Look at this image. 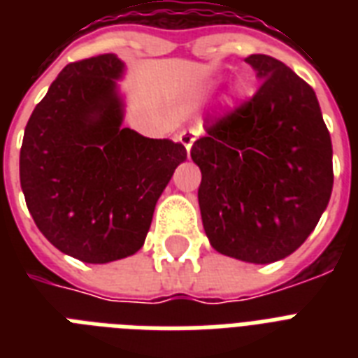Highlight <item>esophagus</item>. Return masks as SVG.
<instances>
[{"label": "esophagus", "mask_w": 358, "mask_h": 358, "mask_svg": "<svg viewBox=\"0 0 358 358\" xmlns=\"http://www.w3.org/2000/svg\"><path fill=\"white\" fill-rule=\"evenodd\" d=\"M196 135H199V129H187V131H182V135H180V143L185 146L187 154L191 152V146L195 143Z\"/></svg>", "instance_id": "esophagus-1"}]
</instances>
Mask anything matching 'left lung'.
<instances>
[{"mask_svg": "<svg viewBox=\"0 0 358 358\" xmlns=\"http://www.w3.org/2000/svg\"><path fill=\"white\" fill-rule=\"evenodd\" d=\"M262 80L252 98L191 146L201 167L199 206L217 252L271 264L297 250L333 191V145L316 92L275 57L245 59Z\"/></svg>", "mask_w": 358, "mask_h": 358, "instance_id": "left-lung-1", "label": "left lung"}]
</instances>
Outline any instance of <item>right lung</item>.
<instances>
[{"label": "right lung", "mask_w": 358, "mask_h": 358, "mask_svg": "<svg viewBox=\"0 0 358 358\" xmlns=\"http://www.w3.org/2000/svg\"><path fill=\"white\" fill-rule=\"evenodd\" d=\"M124 63L103 53L66 64L36 103L20 150L25 204L44 238L87 264L135 255L182 143L122 128Z\"/></svg>", "instance_id": "add662e5"}]
</instances>
